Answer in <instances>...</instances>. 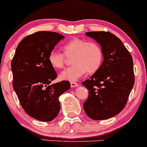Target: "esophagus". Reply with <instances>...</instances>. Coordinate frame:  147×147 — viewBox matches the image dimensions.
Here are the masks:
<instances>
[{
    "mask_svg": "<svg viewBox=\"0 0 147 147\" xmlns=\"http://www.w3.org/2000/svg\"><path fill=\"white\" fill-rule=\"evenodd\" d=\"M71 87L75 88V87H77V86H79V84H78V83H76V82H71Z\"/></svg>",
    "mask_w": 147,
    "mask_h": 147,
    "instance_id": "esophagus-1",
    "label": "esophagus"
}]
</instances>
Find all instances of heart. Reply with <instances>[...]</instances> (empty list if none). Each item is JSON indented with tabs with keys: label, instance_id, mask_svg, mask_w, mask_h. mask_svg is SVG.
<instances>
[{
	"label": "heart",
	"instance_id": "obj_1",
	"mask_svg": "<svg viewBox=\"0 0 147 147\" xmlns=\"http://www.w3.org/2000/svg\"><path fill=\"white\" fill-rule=\"evenodd\" d=\"M63 53L53 49L49 54V63L55 69H61L65 65L66 57H71V67L59 74L61 80L75 82L87 71L94 73L100 67L103 53L100 45L94 41L87 42L84 39L75 38L68 41L62 47Z\"/></svg>",
	"mask_w": 147,
	"mask_h": 147
}]
</instances>
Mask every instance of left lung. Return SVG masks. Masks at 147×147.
I'll return each instance as SVG.
<instances>
[{"label":"left lung","instance_id":"left-lung-1","mask_svg":"<svg viewBox=\"0 0 147 147\" xmlns=\"http://www.w3.org/2000/svg\"><path fill=\"white\" fill-rule=\"evenodd\" d=\"M102 49L100 67L82 84L88 90L84 112L94 121L110 119L125 108L135 84L133 58L122 41L112 33L85 32Z\"/></svg>","mask_w":147,"mask_h":147}]
</instances>
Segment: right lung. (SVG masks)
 <instances>
[{
  "instance_id": "add662e5",
  "label": "right lung",
  "mask_w": 147,
  "mask_h": 147,
  "mask_svg": "<svg viewBox=\"0 0 147 147\" xmlns=\"http://www.w3.org/2000/svg\"><path fill=\"white\" fill-rule=\"evenodd\" d=\"M65 36L57 32L39 31L19 42L11 63L12 86L26 114L40 121L51 122L61 110L59 98L71 87L67 80L51 84L57 73L49 63V54Z\"/></svg>"
}]
</instances>
